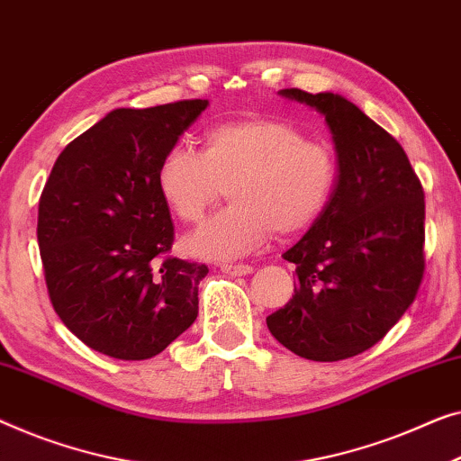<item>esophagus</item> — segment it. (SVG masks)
I'll return each instance as SVG.
<instances>
[{"mask_svg": "<svg viewBox=\"0 0 461 461\" xmlns=\"http://www.w3.org/2000/svg\"><path fill=\"white\" fill-rule=\"evenodd\" d=\"M220 268H222L224 275H229V276H245L253 272L251 266H247V264H222Z\"/></svg>", "mask_w": 461, "mask_h": 461, "instance_id": "obj_1", "label": "esophagus"}]
</instances>
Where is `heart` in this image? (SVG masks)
Here are the masks:
<instances>
[{
	"label": "heart",
	"mask_w": 461,
	"mask_h": 461,
	"mask_svg": "<svg viewBox=\"0 0 461 461\" xmlns=\"http://www.w3.org/2000/svg\"><path fill=\"white\" fill-rule=\"evenodd\" d=\"M158 193L181 222H202L229 185L230 205L185 241L202 259L243 258L276 237H295L318 222L339 185L330 145L310 141L283 118L220 122L203 135L202 153L175 145L156 170Z\"/></svg>",
	"instance_id": "b5f03b06"
}]
</instances>
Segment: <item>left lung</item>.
<instances>
[{"label":"left lung","mask_w":461,"mask_h":461,"mask_svg":"<svg viewBox=\"0 0 461 461\" xmlns=\"http://www.w3.org/2000/svg\"><path fill=\"white\" fill-rule=\"evenodd\" d=\"M280 95L310 105L332 132L339 185L329 210L285 253L297 289L266 318L280 345L339 362L376 345L418 295L424 276V191L402 145L335 93Z\"/></svg>","instance_id":"left-lung-1"}]
</instances>
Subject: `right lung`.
<instances>
[{
  "label": "right lung",
  "instance_id": "right-lung-1",
  "mask_svg": "<svg viewBox=\"0 0 461 461\" xmlns=\"http://www.w3.org/2000/svg\"><path fill=\"white\" fill-rule=\"evenodd\" d=\"M208 99L120 108L66 145L39 199L37 241L51 305L104 356L149 359L195 322L208 266L168 256L159 159Z\"/></svg>",
  "mask_w": 461,
  "mask_h": 461
}]
</instances>
